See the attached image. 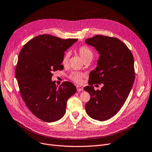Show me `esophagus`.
Instances as JSON below:
<instances>
[{
	"label": "esophagus",
	"mask_w": 152,
	"mask_h": 152,
	"mask_svg": "<svg viewBox=\"0 0 152 152\" xmlns=\"http://www.w3.org/2000/svg\"><path fill=\"white\" fill-rule=\"evenodd\" d=\"M77 90L78 92H80V91H82L83 90V88L82 86H77Z\"/></svg>",
	"instance_id": "1"
}]
</instances>
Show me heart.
I'll return each mask as SVG.
<instances>
[{
	"label": "heart",
	"instance_id": "b5f03b06",
	"mask_svg": "<svg viewBox=\"0 0 152 152\" xmlns=\"http://www.w3.org/2000/svg\"><path fill=\"white\" fill-rule=\"evenodd\" d=\"M76 51L78 55H79L81 57V58L83 60L84 62L87 61V60L91 61L94 57V53L92 50H91L88 46H81L80 47H78L76 50ZM69 56L70 54L69 52L65 53L64 55L62 60V64L63 66H65L67 65ZM84 76V74H82V73L73 72L69 75V78L73 82L77 83H80L82 82V79Z\"/></svg>",
	"mask_w": 152,
	"mask_h": 152
}]
</instances>
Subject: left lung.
<instances>
[{
  "label": "left lung",
  "mask_w": 152,
  "mask_h": 152,
  "mask_svg": "<svg viewBox=\"0 0 152 152\" xmlns=\"http://www.w3.org/2000/svg\"><path fill=\"white\" fill-rule=\"evenodd\" d=\"M100 54L97 66L89 75L88 85L84 90L90 99L86 105L89 117L105 121L120 110L128 97L135 80L134 60L127 46L117 38L97 35L86 40ZM102 83L100 91L94 84Z\"/></svg>",
  "instance_id": "1"
}]
</instances>
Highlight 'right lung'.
Segmentation results:
<instances>
[{
  "label": "right lung",
  "instance_id": "add662e5",
  "mask_svg": "<svg viewBox=\"0 0 152 152\" xmlns=\"http://www.w3.org/2000/svg\"><path fill=\"white\" fill-rule=\"evenodd\" d=\"M77 40L40 35L24 45L19 53L15 77L22 98L30 112L44 122L61 118L66 102L77 92L70 82L58 87L52 77L53 72L64 69V52Z\"/></svg>",
  "mask_w": 152,
  "mask_h": 152
}]
</instances>
